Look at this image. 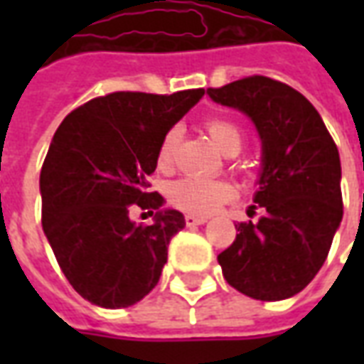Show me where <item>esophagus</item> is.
<instances>
[{"mask_svg":"<svg viewBox=\"0 0 364 364\" xmlns=\"http://www.w3.org/2000/svg\"><path fill=\"white\" fill-rule=\"evenodd\" d=\"M208 220L206 216H197V214H185V224L187 226H198V224H205Z\"/></svg>","mask_w":364,"mask_h":364,"instance_id":"obj_1","label":"esophagus"}]
</instances>
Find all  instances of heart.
<instances>
[{
  "instance_id": "1",
  "label": "heart",
  "mask_w": 364,
  "mask_h": 364,
  "mask_svg": "<svg viewBox=\"0 0 364 364\" xmlns=\"http://www.w3.org/2000/svg\"><path fill=\"white\" fill-rule=\"evenodd\" d=\"M205 130L214 146L226 156H236L244 146V132L234 120H206ZM177 140H179L177 128H169L164 134L158 146L159 167L166 169V167L171 166ZM234 197H236V187L230 181H224V179L205 181V179H195V177H183V179H177L167 187V198L175 208H179L183 213L197 214V216L214 213L218 206L228 203Z\"/></svg>"
}]
</instances>
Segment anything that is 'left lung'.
I'll list each match as a JSON object with an SVG mask.
<instances>
[{"label":"left lung","mask_w":364,"mask_h":364,"mask_svg":"<svg viewBox=\"0 0 364 364\" xmlns=\"http://www.w3.org/2000/svg\"><path fill=\"white\" fill-rule=\"evenodd\" d=\"M213 101L245 112L263 148L259 222H237L218 255L230 287L255 300H284L312 281L343 218L341 164L320 112L302 93L265 75L208 87Z\"/></svg>","instance_id":"8db88e82"}]
</instances>
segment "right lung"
Listing matches in <instances>:
<instances>
[{
    "mask_svg": "<svg viewBox=\"0 0 364 364\" xmlns=\"http://www.w3.org/2000/svg\"><path fill=\"white\" fill-rule=\"evenodd\" d=\"M205 90L171 95L114 91L62 120L41 169L43 228L62 273L101 308H128L158 284L169 240L185 226L150 193L161 138ZM136 208L156 213L136 225Z\"/></svg>",
    "mask_w": 364,
    "mask_h": 364,
    "instance_id": "1",
    "label": "right lung"
}]
</instances>
